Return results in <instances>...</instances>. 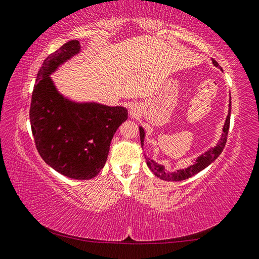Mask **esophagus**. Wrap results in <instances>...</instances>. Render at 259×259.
<instances>
[{"mask_svg":"<svg viewBox=\"0 0 259 259\" xmlns=\"http://www.w3.org/2000/svg\"><path fill=\"white\" fill-rule=\"evenodd\" d=\"M131 111H132V115H135V113H137V111H138L137 107H131Z\"/></svg>","mask_w":259,"mask_h":259,"instance_id":"obj_1","label":"esophagus"}]
</instances>
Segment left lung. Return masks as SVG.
I'll return each instance as SVG.
<instances>
[{
	"label": "left lung",
	"mask_w": 259,
	"mask_h": 259,
	"mask_svg": "<svg viewBox=\"0 0 259 259\" xmlns=\"http://www.w3.org/2000/svg\"><path fill=\"white\" fill-rule=\"evenodd\" d=\"M212 63L217 67L219 66V63H217L215 60H212ZM229 115L226 117V120H225V124L223 127V134H222V138L220 140V142L217 143V146L215 148L210 149V150H208L206 153H203L200 157L197 158L196 162H194L193 165L189 166L188 168L185 169H179L176 171H173V173H169V171H166L165 167L162 165L157 164L153 160H151L150 158H147L146 157V160H147V165L149 168L151 169V171L153 174H155L157 178H159L164 181H183V180H187L189 178H191V176L198 174L199 171H201L202 169H205L206 167L209 166L212 161L215 159H217V157H219L222 151H223V149L226 144V140H228V133H229V128H230V117H231V99H230V104H229ZM140 139H141V146L143 147V142H144V130L142 127H140Z\"/></svg>",
	"instance_id": "1"
}]
</instances>
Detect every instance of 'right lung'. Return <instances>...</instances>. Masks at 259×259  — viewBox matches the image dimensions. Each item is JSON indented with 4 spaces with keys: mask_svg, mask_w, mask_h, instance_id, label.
Wrapping results in <instances>:
<instances>
[{
    "mask_svg": "<svg viewBox=\"0 0 259 259\" xmlns=\"http://www.w3.org/2000/svg\"><path fill=\"white\" fill-rule=\"evenodd\" d=\"M80 51L77 39L45 59L31 94L29 119L39 156L58 173L91 180L107 161L113 134L127 119L124 107L77 103L58 92L50 75Z\"/></svg>",
    "mask_w": 259,
    "mask_h": 259,
    "instance_id": "1",
    "label": "right lung"
}]
</instances>
